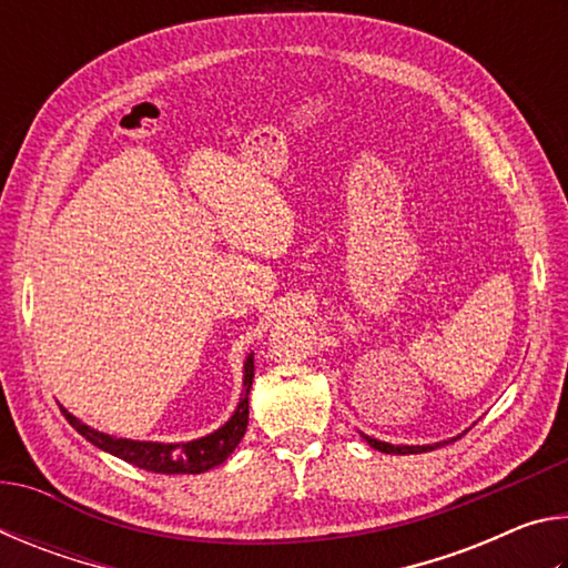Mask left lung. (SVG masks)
<instances>
[{
  "label": "left lung",
  "mask_w": 568,
  "mask_h": 568,
  "mask_svg": "<svg viewBox=\"0 0 568 568\" xmlns=\"http://www.w3.org/2000/svg\"><path fill=\"white\" fill-rule=\"evenodd\" d=\"M361 436L365 438V444H368L371 448L381 450V454H393V456L426 454V450H434V448H438V446H446V444H448V440H438V444H426V446H396V444H386V440H378V438L365 436V434H361ZM450 440H456V438H450Z\"/></svg>",
  "instance_id": "left-lung-1"
}]
</instances>
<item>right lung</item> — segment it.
Segmentation results:
<instances>
[{
    "instance_id": "add662e5",
    "label": "right lung",
    "mask_w": 568,
    "mask_h": 568,
    "mask_svg": "<svg viewBox=\"0 0 568 568\" xmlns=\"http://www.w3.org/2000/svg\"><path fill=\"white\" fill-rule=\"evenodd\" d=\"M253 378H255V363H253V353H247V358L243 363V393H240V400L233 410V416H230L217 430H213V434H207L203 438L182 440V444L118 438V436L102 434V430L88 426V423H82L64 406H60V410L64 413V418L70 420V426L77 430V434L88 438L90 444H94L98 448H102L104 454L118 456L132 466L155 470V474H205V470L227 460L230 454L237 448L240 440H243L247 430V413H250L247 396H250V388H253Z\"/></svg>"
}]
</instances>
